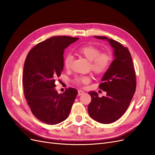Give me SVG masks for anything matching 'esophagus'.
I'll return each mask as SVG.
<instances>
[{
    "label": "esophagus",
    "mask_w": 155,
    "mask_h": 155,
    "mask_svg": "<svg viewBox=\"0 0 155 155\" xmlns=\"http://www.w3.org/2000/svg\"><path fill=\"white\" fill-rule=\"evenodd\" d=\"M83 93H84V92H83V91H81V90H79V91H78V95H79V96H80V95L83 94Z\"/></svg>",
    "instance_id": "obj_1"
}]
</instances>
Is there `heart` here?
I'll list each match as a JSON object with an SVG mask.
<instances>
[{"instance_id":"heart-1","label":"heart","mask_w":155,"mask_h":155,"mask_svg":"<svg viewBox=\"0 0 155 155\" xmlns=\"http://www.w3.org/2000/svg\"><path fill=\"white\" fill-rule=\"evenodd\" d=\"M77 52L90 61V68L96 75L104 74L109 68L112 61V56L110 53L107 51L101 52L99 48L91 45L81 46L77 50ZM72 61V55H67L64 61L65 68L68 70L71 68ZM75 81L78 85L86 84L90 82L91 76H79Z\"/></svg>"}]
</instances>
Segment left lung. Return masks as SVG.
I'll use <instances>...</instances> for the list:
<instances>
[{"label":"left lung","instance_id":"obj_1","mask_svg":"<svg viewBox=\"0 0 155 155\" xmlns=\"http://www.w3.org/2000/svg\"><path fill=\"white\" fill-rule=\"evenodd\" d=\"M94 37L109 42L114 49V59L99 85L100 89L107 92L106 96L99 97L97 92H89L92 100L88 106V112L97 122L108 124L118 120L127 109L136 91V74L127 48L107 37Z\"/></svg>","mask_w":155,"mask_h":155}]
</instances>
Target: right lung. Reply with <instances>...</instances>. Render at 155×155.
Listing matches in <instances>:
<instances>
[{"label":"right lung","mask_w":155,"mask_h":155,"mask_svg":"<svg viewBox=\"0 0 155 155\" xmlns=\"http://www.w3.org/2000/svg\"><path fill=\"white\" fill-rule=\"evenodd\" d=\"M78 39L54 36L35 45L26 56L22 78L25 96L32 114L46 124L66 120L78 95L76 89L70 87L58 94L55 81L63 70L64 49Z\"/></svg>","instance_id":"1"}]
</instances>
